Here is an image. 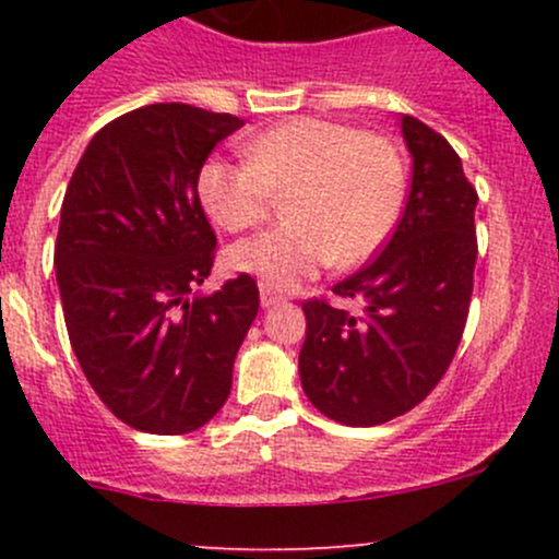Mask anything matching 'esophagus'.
I'll use <instances>...</instances> for the list:
<instances>
[{"label": "esophagus", "mask_w": 559, "mask_h": 559, "mask_svg": "<svg viewBox=\"0 0 559 559\" xmlns=\"http://www.w3.org/2000/svg\"><path fill=\"white\" fill-rule=\"evenodd\" d=\"M259 300H262L264 308H270V306H275V302L284 300V295H281L278 289H273V286L262 284V286H259Z\"/></svg>", "instance_id": "34e87169"}]
</instances>
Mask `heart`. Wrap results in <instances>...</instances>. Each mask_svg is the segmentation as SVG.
I'll return each instance as SVG.
<instances>
[{
  "mask_svg": "<svg viewBox=\"0 0 559 559\" xmlns=\"http://www.w3.org/2000/svg\"><path fill=\"white\" fill-rule=\"evenodd\" d=\"M248 162L207 159L197 194L227 233L257 227L275 200L292 224L233 248V267L289 289L335 259L357 267L384 248L405 202V165L394 143L346 123L292 118L246 145Z\"/></svg>",
  "mask_w": 559,
  "mask_h": 559,
  "instance_id": "heart-1",
  "label": "heart"
}]
</instances>
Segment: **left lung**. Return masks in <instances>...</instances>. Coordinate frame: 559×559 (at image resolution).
<instances>
[{
    "mask_svg": "<svg viewBox=\"0 0 559 559\" xmlns=\"http://www.w3.org/2000/svg\"><path fill=\"white\" fill-rule=\"evenodd\" d=\"M400 123L414 156L403 216L373 262L332 286L362 313L326 297L302 302V389L348 427L384 425L419 405L452 365L471 308L478 194L443 134L414 116Z\"/></svg>",
    "mask_w": 559,
    "mask_h": 559,
    "instance_id": "left-lung-1",
    "label": "left lung"
}]
</instances>
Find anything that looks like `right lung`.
Returning a JSON list of instances; mask_svg holds the SVG:
<instances>
[{
    "label": "right lung",
    "instance_id": "right-lung-1",
    "mask_svg": "<svg viewBox=\"0 0 559 559\" xmlns=\"http://www.w3.org/2000/svg\"><path fill=\"white\" fill-rule=\"evenodd\" d=\"M233 112L145 105L105 123L61 202L56 281L72 352L99 400L134 430L183 436L222 411L257 319L248 273L207 297L216 233L197 194Z\"/></svg>",
    "mask_w": 559,
    "mask_h": 559
}]
</instances>
